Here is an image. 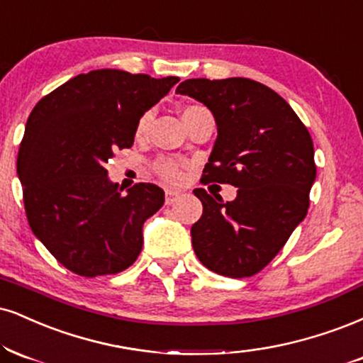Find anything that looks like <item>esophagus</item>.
I'll list each match as a JSON object with an SVG mask.
<instances>
[{"label":"esophagus","instance_id":"esophagus-1","mask_svg":"<svg viewBox=\"0 0 363 363\" xmlns=\"http://www.w3.org/2000/svg\"><path fill=\"white\" fill-rule=\"evenodd\" d=\"M181 193L179 191H174V189H167L165 191V204H172L174 201H176Z\"/></svg>","mask_w":363,"mask_h":363}]
</instances>
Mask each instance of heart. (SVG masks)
<instances>
[{
    "label": "heart",
    "mask_w": 363,
    "mask_h": 363,
    "mask_svg": "<svg viewBox=\"0 0 363 363\" xmlns=\"http://www.w3.org/2000/svg\"><path fill=\"white\" fill-rule=\"evenodd\" d=\"M201 108L203 106H198V104H193V106L184 108V110H182V120H184L186 116L193 115L194 111L201 110ZM148 125H150V113H145V115L140 116V120L137 123V137H142V135L147 133ZM154 169L165 182H170V184H176V182H179L182 179V167H181V164L176 162V160L160 159L155 162Z\"/></svg>",
    "instance_id": "b5f03b06"
}]
</instances>
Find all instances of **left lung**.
I'll use <instances>...</instances> for the list:
<instances>
[{
    "label": "left lung",
    "mask_w": 363,
    "mask_h": 363,
    "mask_svg": "<svg viewBox=\"0 0 363 363\" xmlns=\"http://www.w3.org/2000/svg\"><path fill=\"white\" fill-rule=\"evenodd\" d=\"M176 93L198 99L215 116L218 137L204 184L238 187L233 201L194 189L203 215L191 228L204 267L226 277L260 272L306 216L316 179L313 140L276 91L247 79H187Z\"/></svg>",
    "instance_id": "obj_1"
}]
</instances>
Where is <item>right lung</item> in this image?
I'll use <instances>...</instances> for the list:
<instances>
[{"instance_id":"add662e5","label":"right lung","mask_w":363,"mask_h":363,"mask_svg":"<svg viewBox=\"0 0 363 363\" xmlns=\"http://www.w3.org/2000/svg\"><path fill=\"white\" fill-rule=\"evenodd\" d=\"M179 77L98 69L69 79L35 104L16 172L28 225L65 269L82 277L128 269L142 252V228L164 191L140 182L121 193L104 164L133 145L143 113Z\"/></svg>"}]
</instances>
